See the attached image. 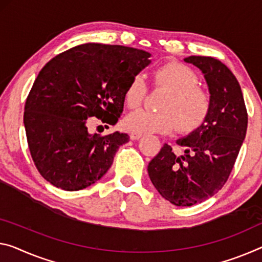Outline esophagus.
<instances>
[{
  "mask_svg": "<svg viewBox=\"0 0 262 262\" xmlns=\"http://www.w3.org/2000/svg\"><path fill=\"white\" fill-rule=\"evenodd\" d=\"M142 134H136V132H131L130 134V138L132 139V140H138V139H140L142 138Z\"/></svg>",
  "mask_w": 262,
  "mask_h": 262,
  "instance_id": "obj_1",
  "label": "esophagus"
}]
</instances>
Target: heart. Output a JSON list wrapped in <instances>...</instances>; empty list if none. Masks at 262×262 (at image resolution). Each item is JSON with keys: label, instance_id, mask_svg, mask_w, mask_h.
Returning <instances> with one entry per match:
<instances>
[{"label": "heart", "instance_id": "1", "mask_svg": "<svg viewBox=\"0 0 262 262\" xmlns=\"http://www.w3.org/2000/svg\"><path fill=\"white\" fill-rule=\"evenodd\" d=\"M156 84L168 91L160 104L162 112L137 110L124 118L126 130L136 134H168L174 130L191 132L200 126L210 111L207 92L196 86L198 77L190 68L178 62H170L155 71ZM147 94L143 75H136L124 94L130 108L142 105Z\"/></svg>", "mask_w": 262, "mask_h": 262}]
</instances>
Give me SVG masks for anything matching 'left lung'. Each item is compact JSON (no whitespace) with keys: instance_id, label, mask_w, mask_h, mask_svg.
I'll use <instances>...</instances> for the list:
<instances>
[{"instance_id":"1","label":"left lung","mask_w":262,"mask_h":262,"mask_svg":"<svg viewBox=\"0 0 262 262\" xmlns=\"http://www.w3.org/2000/svg\"><path fill=\"white\" fill-rule=\"evenodd\" d=\"M201 71L210 92V111L201 125L177 144H168L148 163L147 172L160 195L176 206L203 203L221 190L234 166L247 131V111L240 84L218 59L206 56L184 58Z\"/></svg>"}]
</instances>
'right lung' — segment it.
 <instances>
[{
	"instance_id": "1",
	"label": "right lung",
	"mask_w": 262,
	"mask_h": 262,
	"mask_svg": "<svg viewBox=\"0 0 262 262\" xmlns=\"http://www.w3.org/2000/svg\"><path fill=\"white\" fill-rule=\"evenodd\" d=\"M147 51L85 43L59 54L39 71L24 106L33 160L47 182L83 190L105 174L127 134H90L91 118L115 125L132 77L151 63ZM106 126V125H105Z\"/></svg>"
}]
</instances>
